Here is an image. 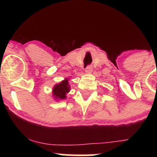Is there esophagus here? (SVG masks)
I'll use <instances>...</instances> for the list:
<instances>
[{
  "instance_id": "1",
  "label": "esophagus",
  "mask_w": 157,
  "mask_h": 157,
  "mask_svg": "<svg viewBox=\"0 0 157 157\" xmlns=\"http://www.w3.org/2000/svg\"><path fill=\"white\" fill-rule=\"evenodd\" d=\"M92 71V68L91 66H87L86 68V73H91Z\"/></svg>"
}]
</instances>
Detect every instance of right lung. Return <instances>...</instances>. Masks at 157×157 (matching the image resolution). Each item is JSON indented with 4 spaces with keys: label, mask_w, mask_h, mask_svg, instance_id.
<instances>
[{
    "label": "right lung",
    "mask_w": 157,
    "mask_h": 157,
    "mask_svg": "<svg viewBox=\"0 0 157 157\" xmlns=\"http://www.w3.org/2000/svg\"><path fill=\"white\" fill-rule=\"evenodd\" d=\"M69 91L68 80H63L60 83L57 84L53 89V95L57 99H65L66 93Z\"/></svg>",
    "instance_id": "1"
}]
</instances>
